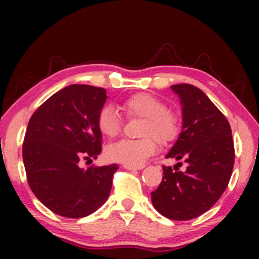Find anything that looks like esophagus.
Wrapping results in <instances>:
<instances>
[{
    "mask_svg": "<svg viewBox=\"0 0 259 259\" xmlns=\"http://www.w3.org/2000/svg\"><path fill=\"white\" fill-rule=\"evenodd\" d=\"M124 168L127 170H139V169L144 168V165H139V167H134V165H124Z\"/></svg>",
    "mask_w": 259,
    "mask_h": 259,
    "instance_id": "esophagus-1",
    "label": "esophagus"
}]
</instances>
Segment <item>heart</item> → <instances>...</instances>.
<instances>
[{
  "label": "heart",
  "instance_id": "1",
  "mask_svg": "<svg viewBox=\"0 0 259 259\" xmlns=\"http://www.w3.org/2000/svg\"><path fill=\"white\" fill-rule=\"evenodd\" d=\"M123 109L129 117L144 118L140 127V135L144 138L123 139L109 145L106 148V156L112 162L139 167L154 153L157 142L167 146L179 136V115L153 95L145 92L133 95L124 101ZM97 126L102 135L115 138L121 130L120 117L112 108H103L97 118Z\"/></svg>",
  "mask_w": 259,
  "mask_h": 259
}]
</instances>
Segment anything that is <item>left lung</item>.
<instances>
[{
	"label": "left lung",
	"mask_w": 259,
	"mask_h": 259,
	"mask_svg": "<svg viewBox=\"0 0 259 259\" xmlns=\"http://www.w3.org/2000/svg\"><path fill=\"white\" fill-rule=\"evenodd\" d=\"M171 89L183 106V130L167 158L185 160L186 169L163 165V179L151 198L162 215L189 221L214 206L228 187L234 140L228 119L203 91L190 84Z\"/></svg>",
	"instance_id": "left-lung-1"
}]
</instances>
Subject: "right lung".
Returning a JSON list of instances; mask_svg holds the SVG:
<instances>
[{"label":"right lung","instance_id":"1","mask_svg":"<svg viewBox=\"0 0 259 259\" xmlns=\"http://www.w3.org/2000/svg\"><path fill=\"white\" fill-rule=\"evenodd\" d=\"M106 99L102 88L69 85L45 101L29 120L23 142L26 180L56 214L82 218L108 198L118 164L79 167L80 159L97 158L102 151L97 118Z\"/></svg>","mask_w":259,"mask_h":259}]
</instances>
